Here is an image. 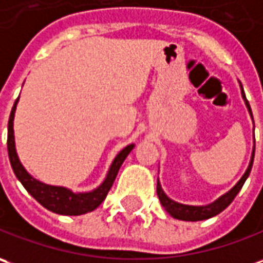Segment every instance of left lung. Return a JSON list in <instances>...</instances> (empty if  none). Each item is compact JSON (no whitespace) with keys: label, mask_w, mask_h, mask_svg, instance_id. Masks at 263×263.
<instances>
[{"label":"left lung","mask_w":263,"mask_h":263,"mask_svg":"<svg viewBox=\"0 0 263 263\" xmlns=\"http://www.w3.org/2000/svg\"><path fill=\"white\" fill-rule=\"evenodd\" d=\"M242 95H243V99L246 101L248 109H249V112H251L252 115L251 105H249V102H248L246 96H245L243 89H242ZM253 157H255V151H253V154H252L251 164H249V167L246 170V173L243 174V177L239 180V183H237L229 193H226L224 196H221L220 199H217L214 203L209 204V206H185V204L176 203V201H173V200L168 199V197L165 196V193L162 192L160 183H157V194H158V199L161 201L162 207H164L173 217H176V219L187 221H199L210 219V217H213L216 214H219L220 212H223V210L235 200V197L237 196V193L240 192V189L243 187L246 178L251 174L252 164H253Z\"/></svg>","instance_id":"8db88e82"}]
</instances>
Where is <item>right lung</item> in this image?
I'll return each instance as SVG.
<instances>
[{
	"label": "right lung",
	"mask_w": 263,
	"mask_h": 263,
	"mask_svg": "<svg viewBox=\"0 0 263 263\" xmlns=\"http://www.w3.org/2000/svg\"><path fill=\"white\" fill-rule=\"evenodd\" d=\"M17 101L14 102V106L10 114L8 119V135H7V148H8V157L11 162L12 171L17 176L21 184L24 185L27 192L33 196L43 207H46L47 210L57 214H66V216H79V214L89 213L95 210L96 207L101 204L103 200L106 199L109 190L112 187V184L117 178V174L125 158L131 153L134 145L125 146L124 149L117 155V158L114 160L109 173L105 181L90 193H71L70 190L64 189V187H56V185H47L43 184L37 180H34L33 177L27 173L24 167L21 165L17 153H15V145H14V129H12V121H14V112L17 106Z\"/></svg>",
	"instance_id": "1"
}]
</instances>
